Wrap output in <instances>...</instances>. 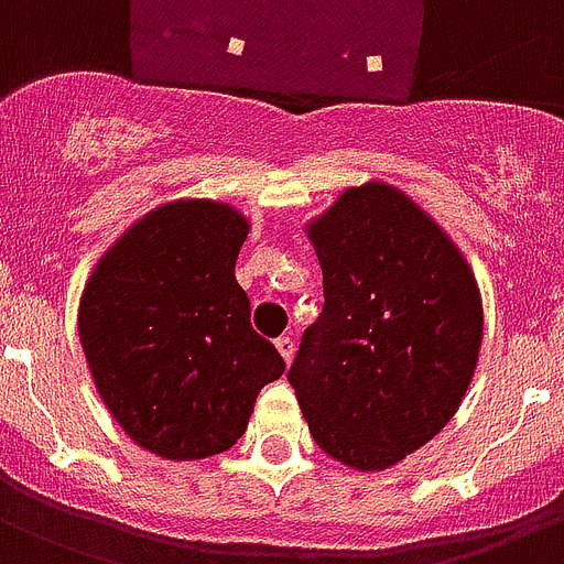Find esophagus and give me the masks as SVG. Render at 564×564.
Instances as JSON below:
<instances>
[{
	"label": "esophagus",
	"instance_id": "1",
	"mask_svg": "<svg viewBox=\"0 0 564 564\" xmlns=\"http://www.w3.org/2000/svg\"><path fill=\"white\" fill-rule=\"evenodd\" d=\"M276 349H279V355L285 358V364H291V360H294L296 346H294V340H291V337H276Z\"/></svg>",
	"mask_w": 564,
	"mask_h": 564
}]
</instances>
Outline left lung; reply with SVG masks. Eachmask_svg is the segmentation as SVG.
Wrapping results in <instances>:
<instances>
[{
	"label": "left lung",
	"instance_id": "1",
	"mask_svg": "<svg viewBox=\"0 0 564 564\" xmlns=\"http://www.w3.org/2000/svg\"><path fill=\"white\" fill-rule=\"evenodd\" d=\"M305 236L326 305L288 381L328 457L384 471L431 443L466 399L484 340L475 270L384 180L346 186L305 220Z\"/></svg>",
	"mask_w": 564,
	"mask_h": 564
}]
</instances>
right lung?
Segmentation results:
<instances>
[{
  "label": "right lung",
  "instance_id": "add662e5",
  "mask_svg": "<svg viewBox=\"0 0 564 564\" xmlns=\"http://www.w3.org/2000/svg\"><path fill=\"white\" fill-rule=\"evenodd\" d=\"M247 232L232 204L165 200L104 250L80 294V346L104 408L162 460L232 448L261 387L285 372L236 279Z\"/></svg>",
  "mask_w": 564,
  "mask_h": 564
}]
</instances>
